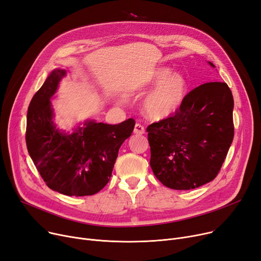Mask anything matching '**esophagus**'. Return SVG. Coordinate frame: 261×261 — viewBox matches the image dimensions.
Instances as JSON below:
<instances>
[{"instance_id":"1","label":"esophagus","mask_w":261,"mask_h":261,"mask_svg":"<svg viewBox=\"0 0 261 261\" xmlns=\"http://www.w3.org/2000/svg\"><path fill=\"white\" fill-rule=\"evenodd\" d=\"M134 133L135 134H139V135L144 134L145 133V127L143 125H141V123L136 122L135 123V127H134Z\"/></svg>"}]
</instances>
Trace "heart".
Masks as SVG:
<instances>
[{
  "label": "heart",
  "mask_w": 261,
  "mask_h": 261,
  "mask_svg": "<svg viewBox=\"0 0 261 261\" xmlns=\"http://www.w3.org/2000/svg\"><path fill=\"white\" fill-rule=\"evenodd\" d=\"M151 84L158 86L146 96L145 112L153 119L166 118L183 103L188 90L187 80L182 74H171L169 67H164L153 74Z\"/></svg>",
  "instance_id": "heart-1"
}]
</instances>
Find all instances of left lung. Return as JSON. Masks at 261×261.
Listing matches in <instances>:
<instances>
[{
  "mask_svg": "<svg viewBox=\"0 0 261 261\" xmlns=\"http://www.w3.org/2000/svg\"><path fill=\"white\" fill-rule=\"evenodd\" d=\"M232 109L225 82H207L190 91L174 114L147 127L150 166L163 185L188 190L215 179L234 139Z\"/></svg>",
  "mask_w": 261,
  "mask_h": 261,
  "instance_id": "8db88e82",
  "label": "left lung"
}]
</instances>
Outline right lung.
Returning <instances> with one entry per match:
<instances>
[{"instance_id": "1", "label": "right lung", "mask_w": 261, "mask_h": 261, "mask_svg": "<svg viewBox=\"0 0 261 261\" xmlns=\"http://www.w3.org/2000/svg\"><path fill=\"white\" fill-rule=\"evenodd\" d=\"M64 70H55L34 95L27 111L26 146L45 184L65 196H92L109 182L118 150L131 135L135 120L118 125L90 120L72 134L53 122L51 96Z\"/></svg>"}]
</instances>
